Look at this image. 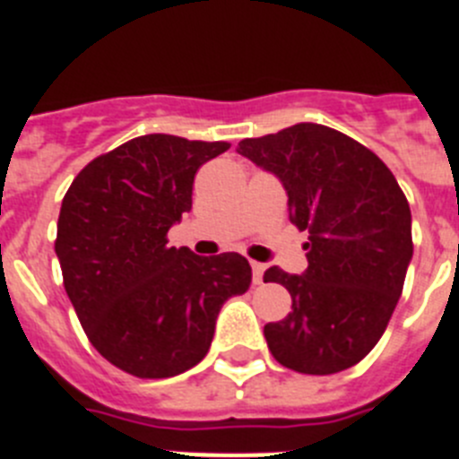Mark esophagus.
<instances>
[{"label": "esophagus", "instance_id": "esophagus-1", "mask_svg": "<svg viewBox=\"0 0 459 459\" xmlns=\"http://www.w3.org/2000/svg\"><path fill=\"white\" fill-rule=\"evenodd\" d=\"M250 269H253V282H255V285H262V280H264L266 266L259 264V262H250Z\"/></svg>", "mask_w": 459, "mask_h": 459}]
</instances>
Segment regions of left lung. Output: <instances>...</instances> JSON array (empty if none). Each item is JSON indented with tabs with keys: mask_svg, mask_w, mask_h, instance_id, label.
<instances>
[{
	"mask_svg": "<svg viewBox=\"0 0 459 459\" xmlns=\"http://www.w3.org/2000/svg\"><path fill=\"white\" fill-rule=\"evenodd\" d=\"M241 156L273 172L290 221L307 232L303 275L271 266L291 312L264 326L280 366L333 375L366 359L384 335L411 262V211L377 153L322 124H296L238 142Z\"/></svg>",
	"mask_w": 459,
	"mask_h": 459,
	"instance_id": "1",
	"label": "left lung"
}]
</instances>
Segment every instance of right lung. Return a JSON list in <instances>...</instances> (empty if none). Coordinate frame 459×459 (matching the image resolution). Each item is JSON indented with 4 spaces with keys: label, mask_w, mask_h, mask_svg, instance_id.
<instances>
[{
    "label": "right lung",
    "mask_w": 459,
    "mask_h": 459,
    "mask_svg": "<svg viewBox=\"0 0 459 459\" xmlns=\"http://www.w3.org/2000/svg\"><path fill=\"white\" fill-rule=\"evenodd\" d=\"M227 142L142 135L93 158L66 190L55 253L89 342L140 379H165L206 356L222 303L250 287L238 253L197 257L168 246L193 206L195 174Z\"/></svg>",
    "instance_id": "obj_1"
}]
</instances>
